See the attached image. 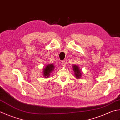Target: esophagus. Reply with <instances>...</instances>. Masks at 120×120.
I'll return each mask as SVG.
<instances>
[{"instance_id": "34e87169", "label": "esophagus", "mask_w": 120, "mask_h": 120, "mask_svg": "<svg viewBox=\"0 0 120 120\" xmlns=\"http://www.w3.org/2000/svg\"><path fill=\"white\" fill-rule=\"evenodd\" d=\"M61 63H62V65H63V67H65V66H66V63H65L64 61H62L61 62Z\"/></svg>"}]
</instances>
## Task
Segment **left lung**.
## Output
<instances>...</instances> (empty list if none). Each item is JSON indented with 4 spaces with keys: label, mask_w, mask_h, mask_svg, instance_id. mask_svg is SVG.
Instances as JSON below:
<instances>
[{
    "label": "left lung",
    "mask_w": 120,
    "mask_h": 120,
    "mask_svg": "<svg viewBox=\"0 0 120 120\" xmlns=\"http://www.w3.org/2000/svg\"><path fill=\"white\" fill-rule=\"evenodd\" d=\"M72 69L74 71V75L75 76L76 79H79L81 78L82 76V72L81 70L79 69L78 65L73 64L72 65Z\"/></svg>",
    "instance_id": "obj_1"
}]
</instances>
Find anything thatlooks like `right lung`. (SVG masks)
I'll return each mask as SVG.
<instances>
[{"label": "right lung", "instance_id": "add662e5", "mask_svg": "<svg viewBox=\"0 0 120 120\" xmlns=\"http://www.w3.org/2000/svg\"><path fill=\"white\" fill-rule=\"evenodd\" d=\"M54 69H55V65L53 64H48L43 69V74L44 77L45 78H48L50 76V74L52 73V72L53 71Z\"/></svg>", "mask_w": 120, "mask_h": 120}]
</instances>
